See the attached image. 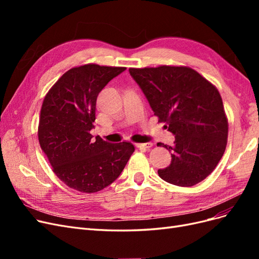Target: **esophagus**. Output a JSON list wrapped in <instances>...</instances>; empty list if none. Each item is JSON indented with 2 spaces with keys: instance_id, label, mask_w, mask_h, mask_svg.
Masks as SVG:
<instances>
[{
  "instance_id": "1",
  "label": "esophagus",
  "mask_w": 259,
  "mask_h": 259,
  "mask_svg": "<svg viewBox=\"0 0 259 259\" xmlns=\"http://www.w3.org/2000/svg\"><path fill=\"white\" fill-rule=\"evenodd\" d=\"M152 143H146V144H136V147L138 148H146V149H150L152 147Z\"/></svg>"
}]
</instances>
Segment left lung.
I'll list each match as a JSON object with an SVG mask.
<instances>
[{"mask_svg":"<svg viewBox=\"0 0 259 259\" xmlns=\"http://www.w3.org/2000/svg\"><path fill=\"white\" fill-rule=\"evenodd\" d=\"M149 104L175 135L171 162L159 169L165 182L191 187L205 179L223 158L228 138V119L216 86L192 68L159 66L130 68Z\"/></svg>","mask_w":259,"mask_h":259,"instance_id":"8db88e82","label":"left lung"}]
</instances>
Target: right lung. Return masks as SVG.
Listing matches in <instances>:
<instances>
[{"label":"right lung","mask_w":259,"mask_h":259,"mask_svg":"<svg viewBox=\"0 0 259 259\" xmlns=\"http://www.w3.org/2000/svg\"><path fill=\"white\" fill-rule=\"evenodd\" d=\"M126 69L88 64L62 74L46 94L37 137L56 176L80 192L103 190L120 176L135 147L93 139L98 94Z\"/></svg>","instance_id":"obj_1"}]
</instances>
